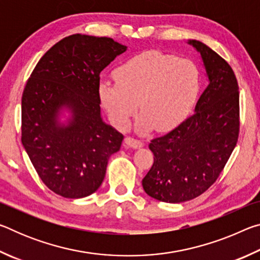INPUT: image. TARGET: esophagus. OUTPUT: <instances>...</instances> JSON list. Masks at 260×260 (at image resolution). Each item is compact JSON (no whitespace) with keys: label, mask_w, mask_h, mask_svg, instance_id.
<instances>
[{"label":"esophagus","mask_w":260,"mask_h":260,"mask_svg":"<svg viewBox=\"0 0 260 260\" xmlns=\"http://www.w3.org/2000/svg\"><path fill=\"white\" fill-rule=\"evenodd\" d=\"M125 144L126 146H128L131 148H134V149H139L143 146V143L141 142V141L136 140L134 138H131V136H127L125 139Z\"/></svg>","instance_id":"34e87169"}]
</instances>
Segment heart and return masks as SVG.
<instances>
[{
    "label": "heart",
    "instance_id": "1",
    "mask_svg": "<svg viewBox=\"0 0 260 260\" xmlns=\"http://www.w3.org/2000/svg\"><path fill=\"white\" fill-rule=\"evenodd\" d=\"M116 80L99 82L101 104L110 120L127 129L140 107L136 128L170 131L186 119L199 98L200 70L193 61L159 51L132 57L114 71Z\"/></svg>",
    "mask_w": 260,
    "mask_h": 260
}]
</instances>
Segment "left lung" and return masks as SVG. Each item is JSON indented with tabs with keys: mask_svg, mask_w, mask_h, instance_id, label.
Listing matches in <instances>:
<instances>
[{
	"mask_svg": "<svg viewBox=\"0 0 260 260\" xmlns=\"http://www.w3.org/2000/svg\"><path fill=\"white\" fill-rule=\"evenodd\" d=\"M200 52L209 85L191 117L153 139V164L142 180L144 191L165 203H182L212 186L236 146L240 131L239 85L227 61L203 42L188 40Z\"/></svg>",
	"mask_w": 260,
	"mask_h": 260,
	"instance_id": "1",
	"label": "left lung"
}]
</instances>
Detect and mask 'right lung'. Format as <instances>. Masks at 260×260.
<instances>
[{"instance_id":"right-lung-1","label":"right lung","mask_w":260,"mask_h":260,"mask_svg":"<svg viewBox=\"0 0 260 260\" xmlns=\"http://www.w3.org/2000/svg\"><path fill=\"white\" fill-rule=\"evenodd\" d=\"M127 50L111 38L73 34L52 46L21 98V143L43 183L67 199L102 184L124 135L101 117L100 73ZM67 111L70 117L60 118Z\"/></svg>"}]
</instances>
